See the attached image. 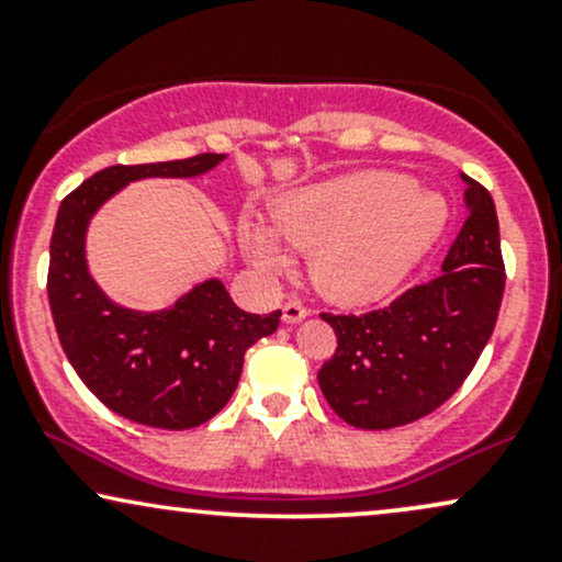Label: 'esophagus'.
<instances>
[{"instance_id":"34e87169","label":"esophagus","mask_w":562,"mask_h":562,"mask_svg":"<svg viewBox=\"0 0 562 562\" xmlns=\"http://www.w3.org/2000/svg\"><path fill=\"white\" fill-rule=\"evenodd\" d=\"M306 317L308 308L299 301H288L285 306H282V322H285V325H295V322H303Z\"/></svg>"}]
</instances>
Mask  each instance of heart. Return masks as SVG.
<instances>
[{"instance_id":"b5f03b06","label":"heart","mask_w":562,"mask_h":562,"mask_svg":"<svg viewBox=\"0 0 562 562\" xmlns=\"http://www.w3.org/2000/svg\"><path fill=\"white\" fill-rule=\"evenodd\" d=\"M447 222V200L396 171H357L293 190L269 214L282 243L314 254L312 280L319 293L346 306L391 295L434 248ZM273 236L256 222L240 227L243 254L267 277L290 269V256Z\"/></svg>"}]
</instances>
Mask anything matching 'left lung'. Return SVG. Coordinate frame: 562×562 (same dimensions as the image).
Masks as SVG:
<instances>
[{"label": "left lung", "mask_w": 562, "mask_h": 562, "mask_svg": "<svg viewBox=\"0 0 562 562\" xmlns=\"http://www.w3.org/2000/svg\"><path fill=\"white\" fill-rule=\"evenodd\" d=\"M460 177L468 218L441 274L378 312L322 314L338 348L317 372L319 389L353 428H398L430 415L460 389L492 338L505 293L499 222L486 187Z\"/></svg>", "instance_id": "1"}]
</instances>
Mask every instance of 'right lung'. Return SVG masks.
Segmentation results:
<instances>
[{
  "label": "right lung",
  "mask_w": 562,
  "mask_h": 562,
  "mask_svg": "<svg viewBox=\"0 0 562 562\" xmlns=\"http://www.w3.org/2000/svg\"><path fill=\"white\" fill-rule=\"evenodd\" d=\"M227 156L108 166L60 203L49 243V308L63 351L89 391L126 420L187 430L222 412L243 357L280 325V312L248 314L218 277L195 282L171 306L137 312L115 303L89 272L87 232L97 211L139 179H195Z\"/></svg>",
  "instance_id": "1"
}]
</instances>
